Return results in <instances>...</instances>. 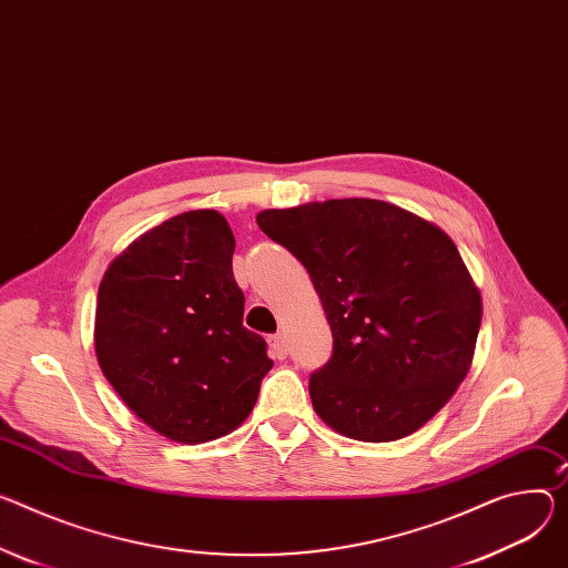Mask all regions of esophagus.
<instances>
[{
	"mask_svg": "<svg viewBox=\"0 0 568 568\" xmlns=\"http://www.w3.org/2000/svg\"><path fill=\"white\" fill-rule=\"evenodd\" d=\"M270 346H272V353H274L276 357H285V355H287V339H285L283 333L272 335V337H270Z\"/></svg>",
	"mask_w": 568,
	"mask_h": 568,
	"instance_id": "esophagus-1",
	"label": "esophagus"
}]
</instances>
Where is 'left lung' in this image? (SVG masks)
Masks as SVG:
<instances>
[{
	"label": "left lung",
	"mask_w": 568,
	"mask_h": 568,
	"mask_svg": "<svg viewBox=\"0 0 568 568\" xmlns=\"http://www.w3.org/2000/svg\"><path fill=\"white\" fill-rule=\"evenodd\" d=\"M255 222L311 274L331 324L333 355L311 376L317 415L359 442L433 419L467 376L483 320L453 240L378 199L313 201Z\"/></svg>",
	"instance_id": "left-lung-1"
}]
</instances>
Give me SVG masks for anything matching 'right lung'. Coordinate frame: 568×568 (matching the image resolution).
<instances>
[{
    "label": "right lung",
    "instance_id": "1",
    "mask_svg": "<svg viewBox=\"0 0 568 568\" xmlns=\"http://www.w3.org/2000/svg\"><path fill=\"white\" fill-rule=\"evenodd\" d=\"M233 251L217 211H190L131 242L99 285L101 372L146 426L181 444L235 430L274 365L242 326Z\"/></svg>",
    "mask_w": 568,
    "mask_h": 568
}]
</instances>
